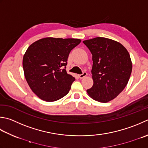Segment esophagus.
Returning <instances> with one entry per match:
<instances>
[{"label": "esophagus", "instance_id": "esophagus-1", "mask_svg": "<svg viewBox=\"0 0 148 148\" xmlns=\"http://www.w3.org/2000/svg\"><path fill=\"white\" fill-rule=\"evenodd\" d=\"M86 75H87V73H86V72H84L82 74L78 75V77H79L80 78V79H82V78L85 77L86 76Z\"/></svg>", "mask_w": 148, "mask_h": 148}]
</instances>
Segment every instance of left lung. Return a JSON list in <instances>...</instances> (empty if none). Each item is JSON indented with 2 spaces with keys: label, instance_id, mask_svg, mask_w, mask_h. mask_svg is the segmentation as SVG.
Instances as JSON below:
<instances>
[{
  "label": "left lung",
  "instance_id": "obj_1",
  "mask_svg": "<svg viewBox=\"0 0 148 148\" xmlns=\"http://www.w3.org/2000/svg\"><path fill=\"white\" fill-rule=\"evenodd\" d=\"M92 54L93 86L89 96L101 103L113 100L128 83L132 62L127 49L119 42L103 37L83 42Z\"/></svg>",
  "mask_w": 148,
  "mask_h": 148
}]
</instances>
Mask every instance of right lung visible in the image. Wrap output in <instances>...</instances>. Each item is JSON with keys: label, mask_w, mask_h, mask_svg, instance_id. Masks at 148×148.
Here are the masks:
<instances>
[{"label": "right lung", "mask_w": 148, "mask_h": 148, "mask_svg": "<svg viewBox=\"0 0 148 148\" xmlns=\"http://www.w3.org/2000/svg\"><path fill=\"white\" fill-rule=\"evenodd\" d=\"M80 42V39L47 37L28 47L23 57L24 76L40 99L52 102L69 93L75 78L66 72V62L71 50Z\"/></svg>", "instance_id": "right-lung-1"}]
</instances>
